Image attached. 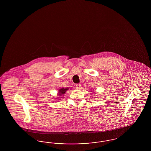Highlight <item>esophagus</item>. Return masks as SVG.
Returning a JSON list of instances; mask_svg holds the SVG:
<instances>
[{
    "mask_svg": "<svg viewBox=\"0 0 151 151\" xmlns=\"http://www.w3.org/2000/svg\"><path fill=\"white\" fill-rule=\"evenodd\" d=\"M76 86L77 89H80L81 87V84H80V83H77V84H76V86Z\"/></svg>",
    "mask_w": 151,
    "mask_h": 151,
    "instance_id": "obj_1",
    "label": "esophagus"
}]
</instances>
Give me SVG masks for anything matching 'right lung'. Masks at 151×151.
I'll use <instances>...</instances> for the list:
<instances>
[{
    "label": "right lung",
    "instance_id": "add662e5",
    "mask_svg": "<svg viewBox=\"0 0 151 151\" xmlns=\"http://www.w3.org/2000/svg\"><path fill=\"white\" fill-rule=\"evenodd\" d=\"M69 90V88H61V89H60L59 90V96H61L62 95H64V93L66 92V91H67V90Z\"/></svg>",
    "mask_w": 151,
    "mask_h": 151
}]
</instances>
